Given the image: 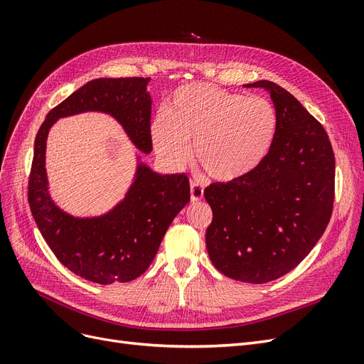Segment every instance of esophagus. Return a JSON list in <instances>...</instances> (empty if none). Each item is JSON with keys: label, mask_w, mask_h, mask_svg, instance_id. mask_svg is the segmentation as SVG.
I'll return each instance as SVG.
<instances>
[{"label": "esophagus", "mask_w": 364, "mask_h": 364, "mask_svg": "<svg viewBox=\"0 0 364 364\" xmlns=\"http://www.w3.org/2000/svg\"><path fill=\"white\" fill-rule=\"evenodd\" d=\"M203 197H204V188L197 182L191 183V201H194V203L200 201V200H203Z\"/></svg>", "instance_id": "34e87169"}]
</instances>
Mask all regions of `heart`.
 Returning <instances> with one entry per match:
<instances>
[{"label": "heart", "instance_id": "b5f03b06", "mask_svg": "<svg viewBox=\"0 0 364 364\" xmlns=\"http://www.w3.org/2000/svg\"><path fill=\"white\" fill-rule=\"evenodd\" d=\"M277 130V114L264 97H247L213 84H186L151 121L155 151L173 168L194 161L205 175L231 182L264 161Z\"/></svg>", "mask_w": 364, "mask_h": 364}]
</instances>
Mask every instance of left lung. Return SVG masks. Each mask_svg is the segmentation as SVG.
I'll return each instance as SVG.
<instances>
[{"label":"left lung","instance_id":"obj_1","mask_svg":"<svg viewBox=\"0 0 364 364\" xmlns=\"http://www.w3.org/2000/svg\"><path fill=\"white\" fill-rule=\"evenodd\" d=\"M245 87L268 92L277 130L249 175L204 189L213 210L205 246L223 275L262 284L298 267L323 235L333 207L335 155L323 126L295 96L267 80Z\"/></svg>","mask_w":364,"mask_h":364}]
</instances>
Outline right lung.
Segmentation results:
<instances>
[{
	"label": "right lung",
	"instance_id": "right-lung-1",
	"mask_svg": "<svg viewBox=\"0 0 364 364\" xmlns=\"http://www.w3.org/2000/svg\"><path fill=\"white\" fill-rule=\"evenodd\" d=\"M149 78H97L89 81L51 109L41 124L29 178V205L37 227L59 261L82 279L99 283H127L142 275L173 219L188 204L185 173H159L136 152V168L123 200L96 216L63 210L50 193L46 148L50 129L60 118L85 112L112 117L132 144L152 151Z\"/></svg>",
	"mask_w": 364,
	"mask_h": 364
}]
</instances>
